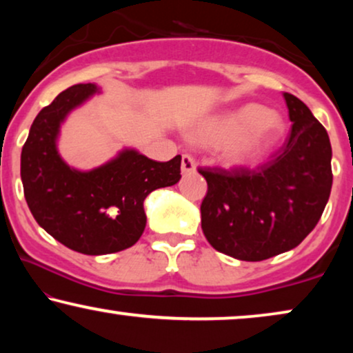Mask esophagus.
<instances>
[{
  "label": "esophagus",
  "mask_w": 353,
  "mask_h": 353,
  "mask_svg": "<svg viewBox=\"0 0 353 353\" xmlns=\"http://www.w3.org/2000/svg\"><path fill=\"white\" fill-rule=\"evenodd\" d=\"M196 170V162L194 159H192L191 156H188V154H185L181 159V172L183 173H192Z\"/></svg>",
  "instance_id": "obj_1"
}]
</instances>
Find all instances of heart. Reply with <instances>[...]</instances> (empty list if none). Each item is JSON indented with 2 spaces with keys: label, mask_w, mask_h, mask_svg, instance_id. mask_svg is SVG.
Returning a JSON list of instances; mask_svg holds the SVG:
<instances>
[{
  "label": "heart",
  "mask_w": 353,
  "mask_h": 353,
  "mask_svg": "<svg viewBox=\"0 0 353 353\" xmlns=\"http://www.w3.org/2000/svg\"><path fill=\"white\" fill-rule=\"evenodd\" d=\"M284 120L276 110L245 104L202 122L192 139L204 146H225V161L244 167L257 162L281 138Z\"/></svg>",
  "instance_id": "obj_1"
}]
</instances>
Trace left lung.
Wrapping results in <instances>:
<instances>
[{"label":"left lung","mask_w":353,"mask_h":353,"mask_svg":"<svg viewBox=\"0 0 353 353\" xmlns=\"http://www.w3.org/2000/svg\"><path fill=\"white\" fill-rule=\"evenodd\" d=\"M292 127L273 161L249 168H199L207 181L201 225L219 252L260 262L291 250L315 228L332 186L325 127L294 94L284 93Z\"/></svg>","instance_id":"left-lung-1"}]
</instances>
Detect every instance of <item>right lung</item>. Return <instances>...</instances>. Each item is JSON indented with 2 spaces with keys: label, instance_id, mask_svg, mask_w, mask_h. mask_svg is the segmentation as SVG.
Instances as JSON below:
<instances>
[{
  "label": "right lung",
  "instance_id": "add662e5",
  "mask_svg": "<svg viewBox=\"0 0 353 353\" xmlns=\"http://www.w3.org/2000/svg\"><path fill=\"white\" fill-rule=\"evenodd\" d=\"M98 90L80 83L57 94L33 120L21 154L23 196L33 219L65 248L86 255L132 248L146 226L143 202L149 192L181 178V156L157 162L134 149L90 172L62 161L56 146L61 123Z\"/></svg>",
  "mask_w": 353,
  "mask_h": 353
}]
</instances>
